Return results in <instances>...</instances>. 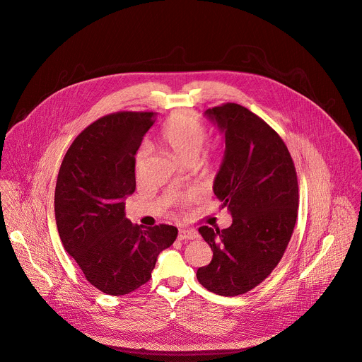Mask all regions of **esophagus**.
<instances>
[{
  "mask_svg": "<svg viewBox=\"0 0 362 362\" xmlns=\"http://www.w3.org/2000/svg\"><path fill=\"white\" fill-rule=\"evenodd\" d=\"M198 238H199L198 232L191 230V229H180V232H178V239L180 240H195Z\"/></svg>",
  "mask_w": 362,
  "mask_h": 362,
  "instance_id": "obj_1",
  "label": "esophagus"
}]
</instances>
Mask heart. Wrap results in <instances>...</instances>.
Instances as JSON below:
<instances>
[{"label":"heart","instance_id":"heart-1","mask_svg":"<svg viewBox=\"0 0 362 362\" xmlns=\"http://www.w3.org/2000/svg\"><path fill=\"white\" fill-rule=\"evenodd\" d=\"M160 139L164 146L182 163L194 161L206 139L204 123L185 114L175 112L164 122L160 130ZM146 158V150H140L136 156V167L140 168Z\"/></svg>","mask_w":362,"mask_h":362}]
</instances>
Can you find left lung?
Returning <instances> with one entry per match:
<instances>
[{"label": "left lung", "instance_id": "obj_1", "mask_svg": "<svg viewBox=\"0 0 362 362\" xmlns=\"http://www.w3.org/2000/svg\"><path fill=\"white\" fill-rule=\"evenodd\" d=\"M225 139L214 192L233 222L199 233L214 251L198 268V281L211 292L238 296L261 284L278 265L298 216V180L292 157L278 133L239 104L204 114Z\"/></svg>", "mask_w": 362, "mask_h": 362}]
</instances>
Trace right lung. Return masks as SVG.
Returning <instances> with one entry per match:
<instances>
[{
    "instance_id": "add662e5",
    "label": "right lung",
    "mask_w": 362,
    "mask_h": 362,
    "mask_svg": "<svg viewBox=\"0 0 362 362\" xmlns=\"http://www.w3.org/2000/svg\"><path fill=\"white\" fill-rule=\"evenodd\" d=\"M154 121V112L100 118L76 137L59 170L60 239L87 281L107 295H126L146 284L158 254L178 235L170 225H133L124 214V199L136 188V153Z\"/></svg>"
}]
</instances>
